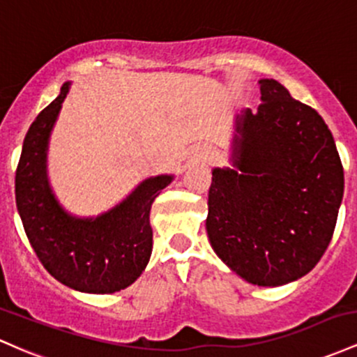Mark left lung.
Returning a JSON list of instances; mask_svg holds the SVG:
<instances>
[{
  "label": "left lung",
  "mask_w": 357,
  "mask_h": 357,
  "mask_svg": "<svg viewBox=\"0 0 357 357\" xmlns=\"http://www.w3.org/2000/svg\"><path fill=\"white\" fill-rule=\"evenodd\" d=\"M236 118L232 165L214 168L206 229L215 255L246 282L278 287L319 263L344 194V168L317 111L275 79Z\"/></svg>",
  "instance_id": "obj_1"
}]
</instances>
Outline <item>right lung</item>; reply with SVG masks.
<instances>
[{
  "label": "right lung",
  "mask_w": 357,
  "mask_h": 357,
  "mask_svg": "<svg viewBox=\"0 0 357 357\" xmlns=\"http://www.w3.org/2000/svg\"><path fill=\"white\" fill-rule=\"evenodd\" d=\"M70 82L31 123L15 177V197L26 238L49 273L74 290L114 294L143 273L153 246L150 209L174 175L143 180L98 218L63 211L47 178V150Z\"/></svg>",
  "instance_id": "1"
}]
</instances>
